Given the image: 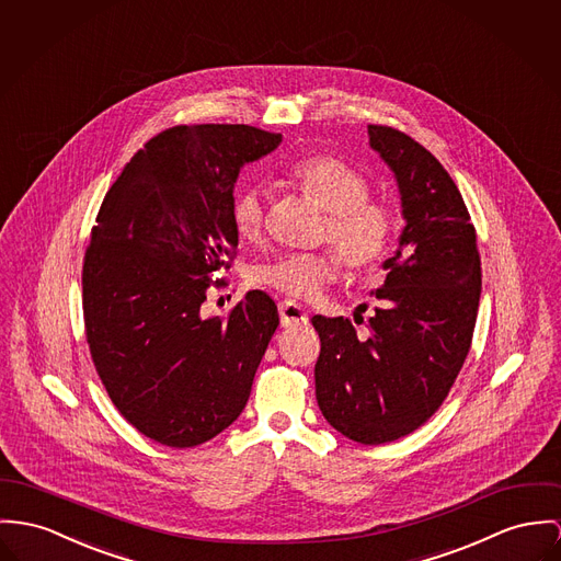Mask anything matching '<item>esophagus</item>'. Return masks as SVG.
<instances>
[{"label":"esophagus","instance_id":"34e87169","mask_svg":"<svg viewBox=\"0 0 561 561\" xmlns=\"http://www.w3.org/2000/svg\"><path fill=\"white\" fill-rule=\"evenodd\" d=\"M279 318L284 327H302L309 322L307 311L302 309L299 302L282 301L279 302Z\"/></svg>","mask_w":561,"mask_h":561}]
</instances>
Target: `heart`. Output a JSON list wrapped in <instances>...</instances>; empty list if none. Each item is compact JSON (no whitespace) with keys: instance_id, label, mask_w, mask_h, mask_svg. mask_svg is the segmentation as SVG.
<instances>
[{"instance_id":"1","label":"heart","mask_w":561,"mask_h":561,"mask_svg":"<svg viewBox=\"0 0 561 561\" xmlns=\"http://www.w3.org/2000/svg\"><path fill=\"white\" fill-rule=\"evenodd\" d=\"M288 179L329 214L322 239L333 243L340 254H282L256 266L254 284L293 299H313L340 277V255L356 275H369L387 262L401 221L390 203L369 196L371 183L365 174L335 156H311L293 164ZM264 207L266 196L256 185H245L237 192L232 221L241 239H259Z\"/></svg>"}]
</instances>
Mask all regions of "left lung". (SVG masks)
I'll return each mask as SVG.
<instances>
[{
	"instance_id": "1",
	"label": "left lung",
	"mask_w": 561,
	"mask_h": 561,
	"mask_svg": "<svg viewBox=\"0 0 561 561\" xmlns=\"http://www.w3.org/2000/svg\"><path fill=\"white\" fill-rule=\"evenodd\" d=\"M367 134L394 173L405 226L382 264L367 333L358 337L347 318L313 316L311 324L320 412L345 437L374 446L419 430L446 399L472 345L482 282L474 226L450 174L399 129Z\"/></svg>"
}]
</instances>
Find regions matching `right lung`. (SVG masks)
Here are the masks:
<instances>
[{
	"label": "right lung",
	"mask_w": 561,
	"mask_h": 561,
	"mask_svg": "<svg viewBox=\"0 0 561 561\" xmlns=\"http://www.w3.org/2000/svg\"><path fill=\"white\" fill-rule=\"evenodd\" d=\"M279 142L243 124L164 129L134 153L95 217L83 262L89 352L122 416L164 446H198L239 419L279 324L262 290L228 318L201 313L239 245V171Z\"/></svg>",
	"instance_id": "add662e5"
}]
</instances>
